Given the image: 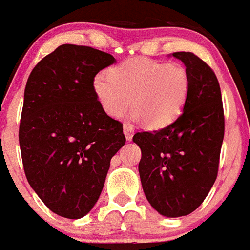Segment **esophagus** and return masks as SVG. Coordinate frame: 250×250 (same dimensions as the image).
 Here are the masks:
<instances>
[{
	"label": "esophagus",
	"mask_w": 250,
	"mask_h": 250,
	"mask_svg": "<svg viewBox=\"0 0 250 250\" xmlns=\"http://www.w3.org/2000/svg\"><path fill=\"white\" fill-rule=\"evenodd\" d=\"M123 131H125V138H127L128 141H131L132 137H133V133H135V128H133L131 125H128V123H125V125H123Z\"/></svg>",
	"instance_id": "obj_1"
}]
</instances>
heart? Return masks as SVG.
<instances>
[{
	"label": "heart",
	"instance_id": "1",
	"mask_svg": "<svg viewBox=\"0 0 250 250\" xmlns=\"http://www.w3.org/2000/svg\"><path fill=\"white\" fill-rule=\"evenodd\" d=\"M189 85V76L180 64L144 58L125 61L94 79V91L106 114L122 118L132 102L133 118L150 129L164 128L179 117Z\"/></svg>",
	"mask_w": 250,
	"mask_h": 250
}]
</instances>
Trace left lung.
Returning a JSON list of instances; mask_svg holds the SVG:
<instances>
[{"instance_id":"1","label":"left lung","mask_w":250,"mask_h":250,"mask_svg":"<svg viewBox=\"0 0 250 250\" xmlns=\"http://www.w3.org/2000/svg\"><path fill=\"white\" fill-rule=\"evenodd\" d=\"M184 63L189 94L183 113L154 132H137L138 171L145 196L167 217L187 216L201 206L217 178L225 132L219 81L212 68L192 52L171 54Z\"/></svg>"}]
</instances>
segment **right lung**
I'll return each mask as SVG.
<instances>
[{"label":"right lung","mask_w":250,"mask_h":250,"mask_svg":"<svg viewBox=\"0 0 250 250\" xmlns=\"http://www.w3.org/2000/svg\"><path fill=\"white\" fill-rule=\"evenodd\" d=\"M112 54L63 44L33 68L25 86L19 142L29 184L52 212L81 219L104 187L110 159L125 144L94 91Z\"/></svg>","instance_id":"add662e5"}]
</instances>
